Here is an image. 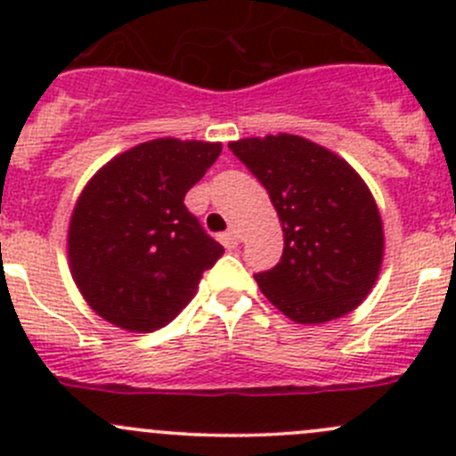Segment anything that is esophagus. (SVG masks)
<instances>
[{
    "label": "esophagus",
    "instance_id": "obj_1",
    "mask_svg": "<svg viewBox=\"0 0 456 456\" xmlns=\"http://www.w3.org/2000/svg\"><path fill=\"white\" fill-rule=\"evenodd\" d=\"M220 242H223V245L227 247V249H236L238 242H240V236H238L236 229H229V232L220 233Z\"/></svg>",
    "mask_w": 456,
    "mask_h": 456
}]
</instances>
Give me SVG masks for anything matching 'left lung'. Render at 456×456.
Segmentation results:
<instances>
[{
  "mask_svg": "<svg viewBox=\"0 0 456 456\" xmlns=\"http://www.w3.org/2000/svg\"><path fill=\"white\" fill-rule=\"evenodd\" d=\"M229 150L265 185L282 223V257L256 275L266 300L297 324L357 309L384 262V223L364 178L305 136H251Z\"/></svg>",
  "mask_w": 456,
  "mask_h": 456,
  "instance_id": "8db88e82",
  "label": "left lung"
}]
</instances>
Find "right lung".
Instances as JSON below:
<instances>
[{"label": "right lung", "mask_w": 456, "mask_h": 456, "mask_svg": "<svg viewBox=\"0 0 456 456\" xmlns=\"http://www.w3.org/2000/svg\"><path fill=\"white\" fill-rule=\"evenodd\" d=\"M223 142L154 139L87 181L68 227L72 280L94 314L130 333L174 320L224 254L185 207Z\"/></svg>", "instance_id": "1"}]
</instances>
